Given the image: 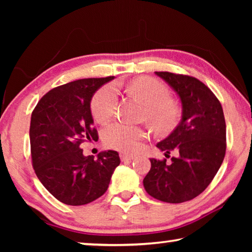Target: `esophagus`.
I'll return each instance as SVG.
<instances>
[{
    "label": "esophagus",
    "instance_id": "esophagus-1",
    "mask_svg": "<svg viewBox=\"0 0 252 252\" xmlns=\"http://www.w3.org/2000/svg\"><path fill=\"white\" fill-rule=\"evenodd\" d=\"M120 158H121V161H122V162H129V161L134 159V156L126 155V153H121Z\"/></svg>",
    "mask_w": 252,
    "mask_h": 252
}]
</instances>
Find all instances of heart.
<instances>
[{
    "label": "heart",
    "mask_w": 252,
    "mask_h": 252,
    "mask_svg": "<svg viewBox=\"0 0 252 252\" xmlns=\"http://www.w3.org/2000/svg\"><path fill=\"white\" fill-rule=\"evenodd\" d=\"M131 89L147 104V118L158 131H168L179 120L178 106L170 101V93L159 81L143 78L132 82ZM119 102L116 84H106L93 96L91 110L96 121L104 122L113 116ZM147 132L141 126L122 121H114L103 130V139L108 147L126 152H134L141 146Z\"/></svg>",
    "instance_id": "b5f03b06"
}]
</instances>
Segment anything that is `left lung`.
Listing matches in <instances>:
<instances>
[{"label": "left lung", "mask_w": 252, "mask_h": 252, "mask_svg": "<svg viewBox=\"0 0 252 252\" xmlns=\"http://www.w3.org/2000/svg\"><path fill=\"white\" fill-rule=\"evenodd\" d=\"M177 93L181 120L157 148L171 162L150 159L143 186L151 197L169 203L192 200L206 190L222 164L225 153V121L219 100L201 81L170 72H155ZM169 157V156H168Z\"/></svg>", "instance_id": "1"}]
</instances>
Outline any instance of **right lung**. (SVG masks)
Masks as SVG:
<instances>
[{
	"mask_svg": "<svg viewBox=\"0 0 252 252\" xmlns=\"http://www.w3.org/2000/svg\"><path fill=\"white\" fill-rule=\"evenodd\" d=\"M114 76L82 79L54 88L33 110L30 142L34 171L49 192L69 206H83L108 190L119 153L85 157L81 144L97 141L91 100Z\"/></svg>",
	"mask_w": 252,
	"mask_h": 252,
	"instance_id": "right-lung-1",
	"label": "right lung"
}]
</instances>
